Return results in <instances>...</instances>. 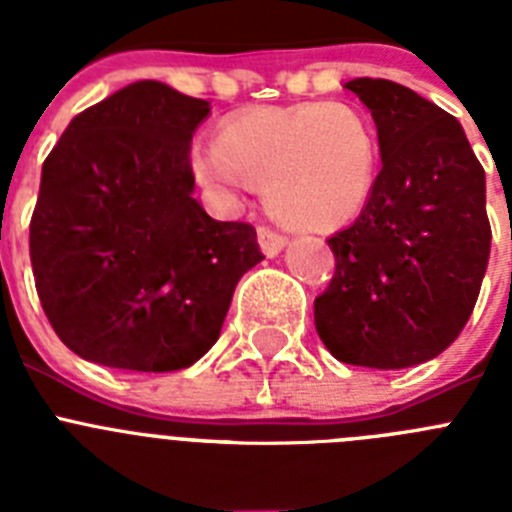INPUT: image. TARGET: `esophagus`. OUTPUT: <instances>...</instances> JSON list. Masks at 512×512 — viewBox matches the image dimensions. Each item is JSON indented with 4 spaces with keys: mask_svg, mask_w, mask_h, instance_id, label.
Returning a JSON list of instances; mask_svg holds the SVG:
<instances>
[{
    "mask_svg": "<svg viewBox=\"0 0 512 512\" xmlns=\"http://www.w3.org/2000/svg\"><path fill=\"white\" fill-rule=\"evenodd\" d=\"M259 243H261V251H264L266 256H277V253L287 246V235L277 233V230L269 228V225H261Z\"/></svg>",
    "mask_w": 512,
    "mask_h": 512,
    "instance_id": "34e87169",
    "label": "esophagus"
}]
</instances>
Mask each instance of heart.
<instances>
[{
  "label": "heart",
  "instance_id": "1",
  "mask_svg": "<svg viewBox=\"0 0 512 512\" xmlns=\"http://www.w3.org/2000/svg\"><path fill=\"white\" fill-rule=\"evenodd\" d=\"M212 189H266L271 212L297 230H336L372 200L379 140L369 117L338 102L253 107L223 122L215 146L194 153Z\"/></svg>",
  "mask_w": 512,
  "mask_h": 512
}]
</instances>
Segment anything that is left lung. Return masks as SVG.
Masks as SVG:
<instances>
[{
    "instance_id": "8db88e82",
    "label": "left lung",
    "mask_w": 512,
    "mask_h": 512,
    "mask_svg": "<svg viewBox=\"0 0 512 512\" xmlns=\"http://www.w3.org/2000/svg\"><path fill=\"white\" fill-rule=\"evenodd\" d=\"M382 169L354 225L328 238L336 271L315 328L343 364L405 369L456 341L485 279L492 230L485 169L459 120L413 89L354 79Z\"/></svg>"
}]
</instances>
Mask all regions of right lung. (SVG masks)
I'll return each instance as SVG.
<instances>
[{"instance_id": "add662e5", "label": "right lung", "mask_w": 512, "mask_h": 512, "mask_svg": "<svg viewBox=\"0 0 512 512\" xmlns=\"http://www.w3.org/2000/svg\"><path fill=\"white\" fill-rule=\"evenodd\" d=\"M210 102L135 81L76 115L48 153L30 261L56 336L81 359L176 372L220 336L256 228L192 197V135Z\"/></svg>"}]
</instances>
